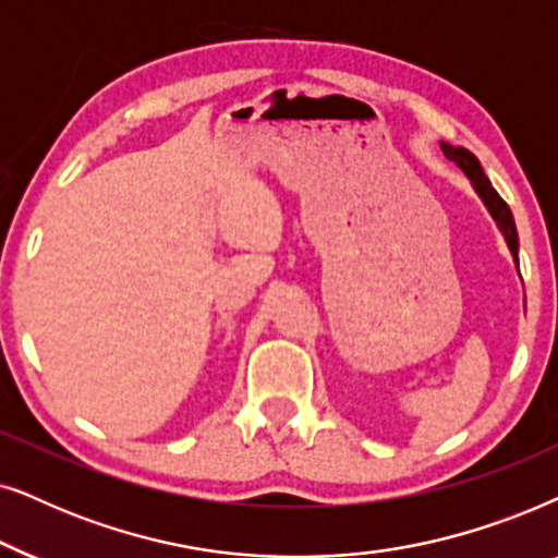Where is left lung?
<instances>
[{
    "instance_id": "obj_1",
    "label": "left lung",
    "mask_w": 558,
    "mask_h": 558,
    "mask_svg": "<svg viewBox=\"0 0 558 558\" xmlns=\"http://www.w3.org/2000/svg\"><path fill=\"white\" fill-rule=\"evenodd\" d=\"M441 150H444V155H447L449 160H454L457 166L464 170L466 178H470L474 193H477V196L482 198V204H485V209L489 211V217L495 219V225L502 232L505 242H508L510 255H512V259H515V265H518V229H515V219H512L510 206L505 204L502 198H500V193L493 189V183H489V178L485 175V170H482L480 160L474 158V155L466 150V147H454V145L441 143Z\"/></svg>"
}]
</instances>
